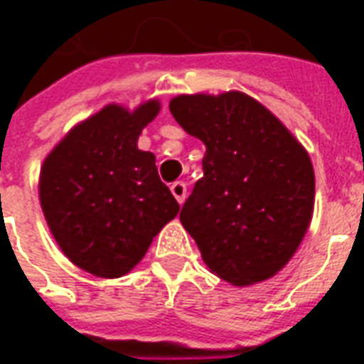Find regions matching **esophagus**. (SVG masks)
Listing matches in <instances>:
<instances>
[{"mask_svg":"<svg viewBox=\"0 0 364 364\" xmlns=\"http://www.w3.org/2000/svg\"><path fill=\"white\" fill-rule=\"evenodd\" d=\"M171 194L176 196V200L179 202V204H183L185 202V198H187V185L183 181H176V183H171V187H170Z\"/></svg>","mask_w":364,"mask_h":364,"instance_id":"esophagus-1","label":"esophagus"}]
</instances>
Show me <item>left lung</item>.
Wrapping results in <instances>:
<instances>
[{"mask_svg":"<svg viewBox=\"0 0 364 364\" xmlns=\"http://www.w3.org/2000/svg\"><path fill=\"white\" fill-rule=\"evenodd\" d=\"M170 111L205 145L204 177L181 225L215 276L245 287L276 276L314 215L310 154L279 119L247 94H181Z\"/></svg>","mask_w":364,"mask_h":364,"instance_id":"1","label":"left lung"}]
</instances>
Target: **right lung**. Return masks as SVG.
I'll return each mask as SVG.
<instances>
[{
  "label": "right lung",
  "instance_id": "1",
  "mask_svg": "<svg viewBox=\"0 0 364 364\" xmlns=\"http://www.w3.org/2000/svg\"><path fill=\"white\" fill-rule=\"evenodd\" d=\"M160 102L109 104L71 128L47 154L39 202L62 253L96 277H121L179 213L153 153L137 149Z\"/></svg>",
  "mask_w": 364,
  "mask_h": 364
}]
</instances>
